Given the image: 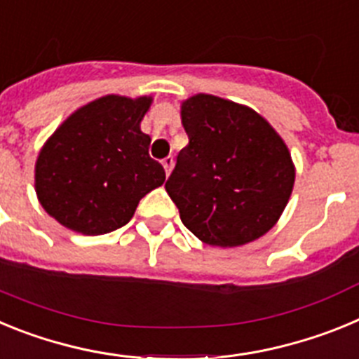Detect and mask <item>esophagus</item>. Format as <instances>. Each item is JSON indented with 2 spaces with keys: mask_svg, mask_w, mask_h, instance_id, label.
<instances>
[{
  "mask_svg": "<svg viewBox=\"0 0 359 359\" xmlns=\"http://www.w3.org/2000/svg\"><path fill=\"white\" fill-rule=\"evenodd\" d=\"M161 163H163V169H165V172H167V174H170V170H172V167H174V158H172V156H167V158H163V160H161Z\"/></svg>",
  "mask_w": 359,
  "mask_h": 359,
  "instance_id": "esophagus-1",
  "label": "esophagus"
}]
</instances>
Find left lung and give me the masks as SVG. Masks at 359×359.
<instances>
[{
  "mask_svg": "<svg viewBox=\"0 0 359 359\" xmlns=\"http://www.w3.org/2000/svg\"><path fill=\"white\" fill-rule=\"evenodd\" d=\"M189 145L165 190L183 224L210 246H241L271 230L290 201L294 167L275 129L246 106L199 93L182 106Z\"/></svg>",
  "mask_w": 359,
  "mask_h": 359,
  "instance_id": "8db88e82",
  "label": "left lung"
}]
</instances>
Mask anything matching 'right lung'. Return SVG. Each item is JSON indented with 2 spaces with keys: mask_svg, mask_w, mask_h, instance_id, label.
I'll use <instances>...</instances> for the list:
<instances>
[{
  "mask_svg": "<svg viewBox=\"0 0 359 359\" xmlns=\"http://www.w3.org/2000/svg\"><path fill=\"white\" fill-rule=\"evenodd\" d=\"M151 97L107 95L81 107L41 149L36 192L62 226L102 236L129 223L145 194L165 182L140 122Z\"/></svg>",
  "mask_w": 359,
  "mask_h": 359,
  "instance_id": "1",
  "label": "right lung"
}]
</instances>
